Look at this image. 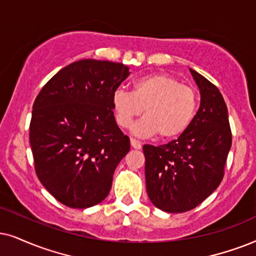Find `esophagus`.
<instances>
[{
	"label": "esophagus",
	"mask_w": 256,
	"mask_h": 256,
	"mask_svg": "<svg viewBox=\"0 0 256 256\" xmlns=\"http://www.w3.org/2000/svg\"><path fill=\"white\" fill-rule=\"evenodd\" d=\"M130 142H131V146L134 148H136V150H138V148H142V143L139 140H137V139L131 138Z\"/></svg>",
	"instance_id": "1"
}]
</instances>
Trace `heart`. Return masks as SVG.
<instances>
[{
	"mask_svg": "<svg viewBox=\"0 0 256 256\" xmlns=\"http://www.w3.org/2000/svg\"><path fill=\"white\" fill-rule=\"evenodd\" d=\"M197 106L196 90L166 73L139 78L132 92L118 88L112 96L113 112L120 128L131 126L144 111L145 118L134 126V132L140 137L157 134L160 140L182 136L192 125Z\"/></svg>",
	"mask_w": 256,
	"mask_h": 256,
	"instance_id": "heart-1",
	"label": "heart"
}]
</instances>
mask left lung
Returning a JSON list of instances; mask_svg holds the SVG:
<instances>
[{"label":"left lung","mask_w":256,"mask_h":256,"mask_svg":"<svg viewBox=\"0 0 256 256\" xmlns=\"http://www.w3.org/2000/svg\"><path fill=\"white\" fill-rule=\"evenodd\" d=\"M200 93L192 125L170 143L144 145L148 198L166 212L196 208L218 189L232 146L228 110L218 87L190 70Z\"/></svg>","instance_id":"1"}]
</instances>
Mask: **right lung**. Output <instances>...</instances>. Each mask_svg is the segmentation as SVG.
Returning a JSON list of instances; mask_svg holds the SVG:
<instances>
[{"mask_svg":"<svg viewBox=\"0 0 256 256\" xmlns=\"http://www.w3.org/2000/svg\"><path fill=\"white\" fill-rule=\"evenodd\" d=\"M128 74L122 64L79 60L60 70L35 99L29 126L35 172L70 208L104 200L130 151L112 108L113 93Z\"/></svg>","mask_w":256,"mask_h":256,"instance_id":"right-lung-1","label":"right lung"}]
</instances>
